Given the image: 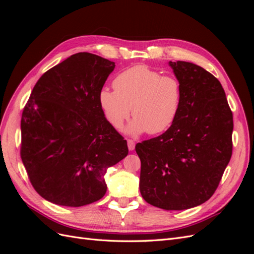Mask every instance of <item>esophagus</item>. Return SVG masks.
<instances>
[{
  "label": "esophagus",
  "instance_id": "esophagus-1",
  "mask_svg": "<svg viewBox=\"0 0 254 254\" xmlns=\"http://www.w3.org/2000/svg\"><path fill=\"white\" fill-rule=\"evenodd\" d=\"M127 144H128V149L130 151H132L135 147V143L133 140H127Z\"/></svg>",
  "mask_w": 254,
  "mask_h": 254
}]
</instances>
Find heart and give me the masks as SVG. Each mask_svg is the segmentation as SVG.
I'll use <instances>...</instances> for the list:
<instances>
[{
    "instance_id": "b5f03b06",
    "label": "heart",
    "mask_w": 254,
    "mask_h": 254,
    "mask_svg": "<svg viewBox=\"0 0 254 254\" xmlns=\"http://www.w3.org/2000/svg\"><path fill=\"white\" fill-rule=\"evenodd\" d=\"M114 90L99 91V106L111 126L121 129L131 111L134 119L126 132L140 135L164 132L178 117L182 104L181 82L174 76H162L146 65H134L113 80Z\"/></svg>"
}]
</instances>
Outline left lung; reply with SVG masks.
I'll list each match as a JSON object with an SVG mask.
<instances>
[{
	"instance_id": "8db88e82",
	"label": "left lung",
	"mask_w": 254,
	"mask_h": 254,
	"mask_svg": "<svg viewBox=\"0 0 254 254\" xmlns=\"http://www.w3.org/2000/svg\"><path fill=\"white\" fill-rule=\"evenodd\" d=\"M182 86L178 117L164 133L137 143L140 191L163 210H187L212 197L232 156L233 115L219 80L203 67L170 61Z\"/></svg>"
}]
</instances>
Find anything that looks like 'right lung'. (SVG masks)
<instances>
[{
	"mask_svg": "<svg viewBox=\"0 0 254 254\" xmlns=\"http://www.w3.org/2000/svg\"><path fill=\"white\" fill-rule=\"evenodd\" d=\"M113 61L77 53L45 72L22 113L21 158L37 193L64 206L103 198L105 175L128 155L127 141L99 106Z\"/></svg>",
	"mask_w": 254,
	"mask_h": 254,
	"instance_id": "1",
	"label": "right lung"
}]
</instances>
